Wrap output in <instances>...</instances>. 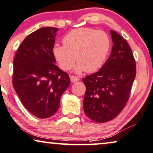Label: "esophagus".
Returning a JSON list of instances; mask_svg holds the SVG:
<instances>
[{
    "instance_id": "1",
    "label": "esophagus",
    "mask_w": 153,
    "mask_h": 153,
    "mask_svg": "<svg viewBox=\"0 0 153 153\" xmlns=\"http://www.w3.org/2000/svg\"><path fill=\"white\" fill-rule=\"evenodd\" d=\"M70 79H71V82H72V83L76 82H78V81L80 80V78H79L78 77L74 76V75H72V76H71Z\"/></svg>"
}]
</instances>
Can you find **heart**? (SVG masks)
<instances>
[{"mask_svg": "<svg viewBox=\"0 0 153 153\" xmlns=\"http://www.w3.org/2000/svg\"><path fill=\"white\" fill-rule=\"evenodd\" d=\"M63 44L54 45L53 56L63 71L70 70L76 60V73H94L100 69L111 46L106 33L89 28L71 30L63 38Z\"/></svg>", "mask_w": 153, "mask_h": 153, "instance_id": "obj_1", "label": "heart"}]
</instances>
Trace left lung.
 Segmentation results:
<instances>
[{"label": "left lung", "mask_w": 153, "mask_h": 153, "mask_svg": "<svg viewBox=\"0 0 153 153\" xmlns=\"http://www.w3.org/2000/svg\"><path fill=\"white\" fill-rule=\"evenodd\" d=\"M111 54L98 72L82 79L86 87L83 108L97 123L113 120L123 111L136 76V63L127 40L111 30Z\"/></svg>", "instance_id": "obj_1"}]
</instances>
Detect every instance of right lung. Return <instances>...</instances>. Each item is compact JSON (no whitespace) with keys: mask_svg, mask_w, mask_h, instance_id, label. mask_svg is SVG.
I'll return each mask as SVG.
<instances>
[{"mask_svg":"<svg viewBox=\"0 0 153 153\" xmlns=\"http://www.w3.org/2000/svg\"><path fill=\"white\" fill-rule=\"evenodd\" d=\"M58 30L43 27L31 33L14 59V89L24 107L42 119L58 111L61 97L71 83L68 73L55 64L52 54Z\"/></svg>","mask_w":153,"mask_h":153,"instance_id":"1","label":"right lung"}]
</instances>
